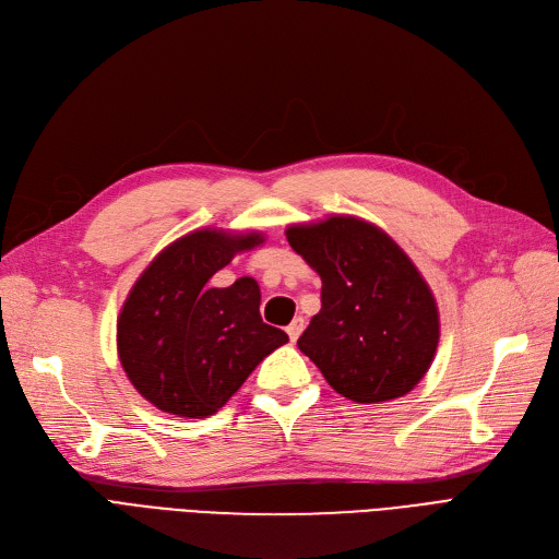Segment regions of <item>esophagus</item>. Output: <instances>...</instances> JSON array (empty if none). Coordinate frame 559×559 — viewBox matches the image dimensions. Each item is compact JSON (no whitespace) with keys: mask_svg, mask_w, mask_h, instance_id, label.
I'll list each match as a JSON object with an SVG mask.
<instances>
[{"mask_svg":"<svg viewBox=\"0 0 559 559\" xmlns=\"http://www.w3.org/2000/svg\"><path fill=\"white\" fill-rule=\"evenodd\" d=\"M301 331H304V318H297L293 324L287 326V335H289V340H293V343H297V337L301 335Z\"/></svg>","mask_w":559,"mask_h":559,"instance_id":"34e87169","label":"esophagus"}]
</instances>
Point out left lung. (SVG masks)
<instances>
[{"label": "left lung", "instance_id": "left-lung-1", "mask_svg": "<svg viewBox=\"0 0 559 559\" xmlns=\"http://www.w3.org/2000/svg\"><path fill=\"white\" fill-rule=\"evenodd\" d=\"M285 235L322 278V308L297 345L333 391L358 404L414 391L441 333L416 264L381 228L347 214L287 226Z\"/></svg>", "mask_w": 559, "mask_h": 559}]
</instances>
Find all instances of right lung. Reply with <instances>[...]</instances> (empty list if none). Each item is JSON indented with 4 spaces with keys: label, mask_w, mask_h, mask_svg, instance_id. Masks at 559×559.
<instances>
[{
    "label": "right lung",
    "mask_w": 559,
    "mask_h": 559,
    "mask_svg": "<svg viewBox=\"0 0 559 559\" xmlns=\"http://www.w3.org/2000/svg\"><path fill=\"white\" fill-rule=\"evenodd\" d=\"M262 241V233L193 230L157 253L132 285L116 324L118 358L136 391L164 414H216L258 362L289 340L262 322L253 278L207 285L239 251Z\"/></svg>",
    "instance_id": "right-lung-1"
}]
</instances>
